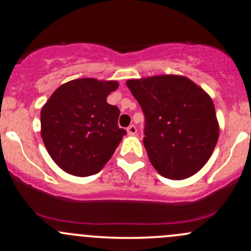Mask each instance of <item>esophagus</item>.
<instances>
[{"label": "esophagus", "instance_id": "obj_1", "mask_svg": "<svg viewBox=\"0 0 251 251\" xmlns=\"http://www.w3.org/2000/svg\"><path fill=\"white\" fill-rule=\"evenodd\" d=\"M136 132H137V127H136L135 125H130L127 127V133L128 135H136Z\"/></svg>", "mask_w": 251, "mask_h": 251}]
</instances>
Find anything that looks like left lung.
I'll return each mask as SVG.
<instances>
[{
	"instance_id": "1",
	"label": "left lung",
	"mask_w": 251,
	"mask_h": 251,
	"mask_svg": "<svg viewBox=\"0 0 251 251\" xmlns=\"http://www.w3.org/2000/svg\"><path fill=\"white\" fill-rule=\"evenodd\" d=\"M126 85L143 110V144L155 170L170 179L198 173L219 140L210 96L179 75L131 78Z\"/></svg>"
}]
</instances>
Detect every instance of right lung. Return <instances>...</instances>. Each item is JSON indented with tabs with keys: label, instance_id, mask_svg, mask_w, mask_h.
Returning <instances> with one entry per match:
<instances>
[{
	"label": "right lung",
	"instance_id": "add662e5",
	"mask_svg": "<svg viewBox=\"0 0 251 251\" xmlns=\"http://www.w3.org/2000/svg\"><path fill=\"white\" fill-rule=\"evenodd\" d=\"M116 81L76 78L58 87L41 109V137L48 154L65 173H100L126 135L120 110L107 97Z\"/></svg>",
	"mask_w": 251,
	"mask_h": 251
}]
</instances>
